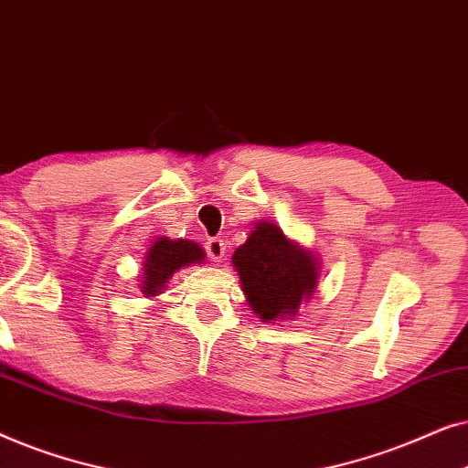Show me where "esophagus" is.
Listing matches in <instances>:
<instances>
[{
    "label": "esophagus",
    "instance_id": "esophagus-1",
    "mask_svg": "<svg viewBox=\"0 0 468 468\" xmlns=\"http://www.w3.org/2000/svg\"><path fill=\"white\" fill-rule=\"evenodd\" d=\"M207 253L213 261H221L223 258H226V242H223L221 239H210L207 242Z\"/></svg>",
    "mask_w": 468,
    "mask_h": 468
}]
</instances>
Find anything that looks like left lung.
I'll use <instances>...</instances> for the list:
<instances>
[{
  "label": "left lung",
  "mask_w": 468,
  "mask_h": 468,
  "mask_svg": "<svg viewBox=\"0 0 468 468\" xmlns=\"http://www.w3.org/2000/svg\"><path fill=\"white\" fill-rule=\"evenodd\" d=\"M232 264L249 306L264 324L296 317L300 304L315 296L322 268L315 253L287 239L272 221L255 223Z\"/></svg>",
  "instance_id": "1"
}]
</instances>
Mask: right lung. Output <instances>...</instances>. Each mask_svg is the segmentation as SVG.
<instances>
[{"instance_id": "add662e5", "label": "right lung", "mask_w": 468, "mask_h": 468, "mask_svg": "<svg viewBox=\"0 0 468 468\" xmlns=\"http://www.w3.org/2000/svg\"><path fill=\"white\" fill-rule=\"evenodd\" d=\"M204 258L207 253L194 240L159 236L144 253L143 274L138 281L140 292L144 298H157L168 287L172 274L191 264H202Z\"/></svg>"}]
</instances>
